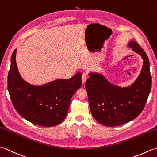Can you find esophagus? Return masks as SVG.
<instances>
[{"instance_id":"34e87169","label":"esophagus","mask_w":157,"mask_h":157,"mask_svg":"<svg viewBox=\"0 0 157 157\" xmlns=\"http://www.w3.org/2000/svg\"><path fill=\"white\" fill-rule=\"evenodd\" d=\"M88 74L86 73H82V83L83 84H84L86 82V79H88Z\"/></svg>"}]
</instances>
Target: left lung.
Listing matches in <instances>:
<instances>
[{"instance_id":"8db88e82","label":"left lung","mask_w":157,"mask_h":157,"mask_svg":"<svg viewBox=\"0 0 157 157\" xmlns=\"http://www.w3.org/2000/svg\"><path fill=\"white\" fill-rule=\"evenodd\" d=\"M128 45L142 56V70L131 86L121 88L112 85L99 73H91L85 84L92 115L107 127H116L130 122L143 111L152 86L148 57L136 41Z\"/></svg>"}]
</instances>
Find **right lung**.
<instances>
[{
	"instance_id": "add662e5",
	"label": "right lung",
	"mask_w": 157,
	"mask_h": 157,
	"mask_svg": "<svg viewBox=\"0 0 157 157\" xmlns=\"http://www.w3.org/2000/svg\"><path fill=\"white\" fill-rule=\"evenodd\" d=\"M16 50L11 58L8 91L17 113L33 124L51 127L61 123L68 112L71 97L82 86V73L43 86L28 84L21 78L15 62Z\"/></svg>"
}]
</instances>
